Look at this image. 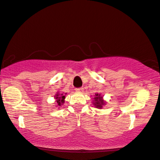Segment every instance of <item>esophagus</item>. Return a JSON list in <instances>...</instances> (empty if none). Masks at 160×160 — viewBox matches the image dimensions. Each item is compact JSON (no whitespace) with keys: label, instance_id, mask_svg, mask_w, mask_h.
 <instances>
[{"label":"esophagus","instance_id":"obj_1","mask_svg":"<svg viewBox=\"0 0 160 160\" xmlns=\"http://www.w3.org/2000/svg\"><path fill=\"white\" fill-rule=\"evenodd\" d=\"M75 90H76L77 92H82V90H83V88H82V87L76 88V89H75Z\"/></svg>","mask_w":160,"mask_h":160}]
</instances>
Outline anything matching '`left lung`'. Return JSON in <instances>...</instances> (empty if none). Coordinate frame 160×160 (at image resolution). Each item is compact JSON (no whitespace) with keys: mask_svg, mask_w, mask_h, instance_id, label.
I'll list each match as a JSON object with an SVG mask.
<instances>
[{"mask_svg":"<svg viewBox=\"0 0 160 160\" xmlns=\"http://www.w3.org/2000/svg\"><path fill=\"white\" fill-rule=\"evenodd\" d=\"M94 99H95V102L93 104H95V107L98 108H102V105H104V101L102 100V97L97 93V94H95V97L94 98Z\"/></svg>","mask_w":160,"mask_h":160,"instance_id":"8db88e82","label":"left lung"}]
</instances>
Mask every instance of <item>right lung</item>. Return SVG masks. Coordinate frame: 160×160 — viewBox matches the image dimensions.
I'll use <instances>...</instances> for the list:
<instances>
[{
    "label": "right lung",
    "instance_id": "add662e5",
    "mask_svg": "<svg viewBox=\"0 0 160 160\" xmlns=\"http://www.w3.org/2000/svg\"><path fill=\"white\" fill-rule=\"evenodd\" d=\"M56 99V102L57 103H58V105H61L62 103H64V99H65V95H63V94H62L60 95V94H57L56 96L55 97Z\"/></svg>",
    "mask_w": 160,
    "mask_h": 160
}]
</instances>
